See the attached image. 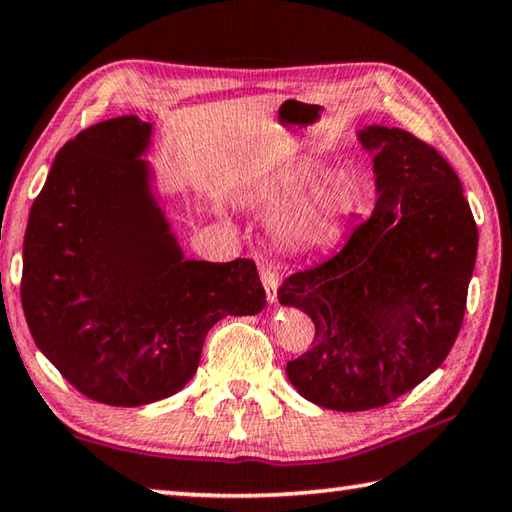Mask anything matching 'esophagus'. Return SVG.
Wrapping results in <instances>:
<instances>
[{
  "instance_id": "esophagus-1",
  "label": "esophagus",
  "mask_w": 512,
  "mask_h": 512,
  "mask_svg": "<svg viewBox=\"0 0 512 512\" xmlns=\"http://www.w3.org/2000/svg\"><path fill=\"white\" fill-rule=\"evenodd\" d=\"M259 277H262L266 300L275 302L277 300V284H280V280H277V273L273 271L271 266H262V268H259Z\"/></svg>"
}]
</instances>
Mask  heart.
Returning <instances> with one entry per match:
<instances>
[{"label":"heart","mask_w":512,"mask_h":512,"mask_svg":"<svg viewBox=\"0 0 512 512\" xmlns=\"http://www.w3.org/2000/svg\"><path fill=\"white\" fill-rule=\"evenodd\" d=\"M305 183V173H287L277 180L273 194L284 198ZM357 210V196L341 176L316 183L307 194L289 203L275 221V235L296 250L323 248L341 235L343 225Z\"/></svg>","instance_id":"obj_1"}]
</instances>
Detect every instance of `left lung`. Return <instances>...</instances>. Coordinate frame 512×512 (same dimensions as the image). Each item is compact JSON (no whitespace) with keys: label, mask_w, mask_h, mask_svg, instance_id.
Masks as SVG:
<instances>
[{"label":"left lung","mask_w":512,"mask_h":512,"mask_svg":"<svg viewBox=\"0 0 512 512\" xmlns=\"http://www.w3.org/2000/svg\"><path fill=\"white\" fill-rule=\"evenodd\" d=\"M359 140L377 151L375 212L277 289L316 325L311 348L287 363L289 381L332 411L391 404L447 359L479 246L461 180L433 146L386 126Z\"/></svg>","instance_id":"obj_1"}]
</instances>
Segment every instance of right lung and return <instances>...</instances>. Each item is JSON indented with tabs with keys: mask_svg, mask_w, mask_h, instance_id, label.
Wrapping results in <instances>:
<instances>
[{
	"mask_svg": "<svg viewBox=\"0 0 512 512\" xmlns=\"http://www.w3.org/2000/svg\"><path fill=\"white\" fill-rule=\"evenodd\" d=\"M149 135L151 124L124 115L69 140L24 235L33 341L76 391L110 406L178 393L212 325L266 305L253 259H183L149 194Z\"/></svg>",
	"mask_w": 512,
	"mask_h": 512,
	"instance_id": "1",
	"label": "right lung"
}]
</instances>
